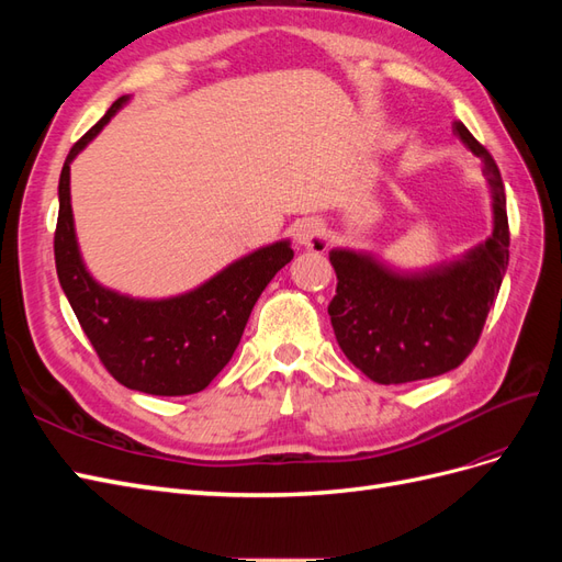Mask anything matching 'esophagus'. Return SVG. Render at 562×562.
<instances>
[{"instance_id": "obj_1", "label": "esophagus", "mask_w": 562, "mask_h": 562, "mask_svg": "<svg viewBox=\"0 0 562 562\" xmlns=\"http://www.w3.org/2000/svg\"><path fill=\"white\" fill-rule=\"evenodd\" d=\"M295 241L300 246H304V248L326 250L328 236H326V229H323V225L318 223V220L307 217V220H302V223H297V227H295Z\"/></svg>"}]
</instances>
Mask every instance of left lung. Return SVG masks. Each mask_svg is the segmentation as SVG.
<instances>
[{
	"label": "left lung",
	"mask_w": 562,
	"mask_h": 562,
	"mask_svg": "<svg viewBox=\"0 0 562 562\" xmlns=\"http://www.w3.org/2000/svg\"><path fill=\"white\" fill-rule=\"evenodd\" d=\"M454 133L483 161L495 227L462 258L396 271L375 255L333 248L337 291L328 314L339 349L378 384H405L462 366L479 342L508 267V217L499 168L462 122Z\"/></svg>",
	"instance_id": "1"
}]
</instances>
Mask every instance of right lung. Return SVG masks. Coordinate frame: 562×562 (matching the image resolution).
<instances>
[{
  "mask_svg": "<svg viewBox=\"0 0 562 562\" xmlns=\"http://www.w3.org/2000/svg\"><path fill=\"white\" fill-rule=\"evenodd\" d=\"M126 103L128 95L116 98L63 164L54 236L56 271L79 326L119 384L151 396H190L206 389L229 363L255 302L277 271L293 260V248L288 241L258 248L194 291L166 300H135L100 285L77 246L70 164Z\"/></svg>",
  "mask_w": 562,
  "mask_h": 562,
  "instance_id": "obj_1",
  "label": "right lung"
}]
</instances>
